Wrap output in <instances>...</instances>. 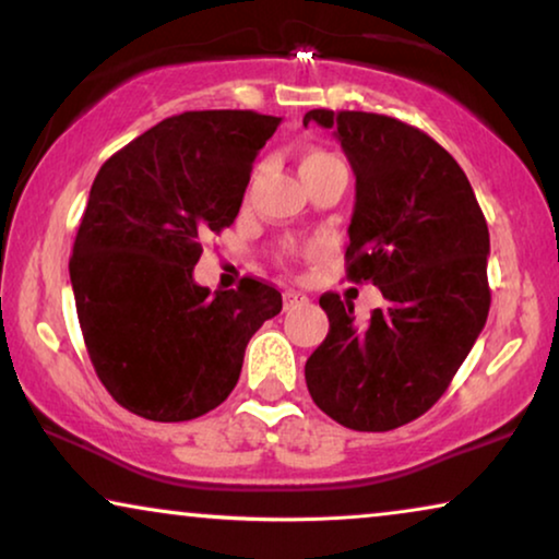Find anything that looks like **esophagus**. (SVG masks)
I'll return each instance as SVG.
<instances>
[{
	"mask_svg": "<svg viewBox=\"0 0 559 559\" xmlns=\"http://www.w3.org/2000/svg\"><path fill=\"white\" fill-rule=\"evenodd\" d=\"M310 297L305 293H297V289H287L285 293V310H295V308H302V305H308Z\"/></svg>",
	"mask_w": 559,
	"mask_h": 559,
	"instance_id": "34e87169",
	"label": "esophagus"
}]
</instances>
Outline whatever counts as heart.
<instances>
[{
  "label": "heart",
  "instance_id": "heart-1",
  "mask_svg": "<svg viewBox=\"0 0 559 559\" xmlns=\"http://www.w3.org/2000/svg\"><path fill=\"white\" fill-rule=\"evenodd\" d=\"M325 159H331V155H328V152L305 150V152H302V159H300V173L310 170V167H316V165H323Z\"/></svg>",
  "mask_w": 559,
  "mask_h": 559
}]
</instances>
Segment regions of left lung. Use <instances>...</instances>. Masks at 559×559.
I'll return each mask as SVG.
<instances>
[{
	"label": "left lung",
	"instance_id": "8db88e82",
	"mask_svg": "<svg viewBox=\"0 0 559 559\" xmlns=\"http://www.w3.org/2000/svg\"><path fill=\"white\" fill-rule=\"evenodd\" d=\"M356 175L346 272L384 305L358 323L354 302L320 297L331 331L305 364L312 402L358 432H386L445 394L484 331L488 226L468 178L432 136L384 114L312 109Z\"/></svg>",
	"mask_w": 559,
	"mask_h": 559
}]
</instances>
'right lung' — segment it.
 Returning <instances> with one entry per match:
<instances>
[{"label":"right lung","instance_id":"add662e5","mask_svg":"<svg viewBox=\"0 0 559 559\" xmlns=\"http://www.w3.org/2000/svg\"><path fill=\"white\" fill-rule=\"evenodd\" d=\"M280 117L186 111L111 155L75 234L71 285L91 364L121 407L155 423L216 409L239 381L251 335L282 310L259 280L201 287L209 234L231 226Z\"/></svg>","mask_w":559,"mask_h":559}]
</instances>
